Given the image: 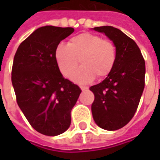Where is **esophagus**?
Returning a JSON list of instances; mask_svg holds the SVG:
<instances>
[{"instance_id":"obj_1","label":"esophagus","mask_w":160,"mask_h":160,"mask_svg":"<svg viewBox=\"0 0 160 160\" xmlns=\"http://www.w3.org/2000/svg\"><path fill=\"white\" fill-rule=\"evenodd\" d=\"M80 88L82 91H86V90H88V87H85V86H80Z\"/></svg>"}]
</instances>
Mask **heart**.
<instances>
[{
  "mask_svg": "<svg viewBox=\"0 0 160 160\" xmlns=\"http://www.w3.org/2000/svg\"><path fill=\"white\" fill-rule=\"evenodd\" d=\"M55 61L65 77H70L79 60L82 67L73 75L72 80L79 83L92 82L94 77L104 78L113 69L117 50L111 41L89 33L71 38L68 44L59 43L54 52Z\"/></svg>",
  "mask_w": 160,
  "mask_h": 160,
  "instance_id": "heart-1",
  "label": "heart"
}]
</instances>
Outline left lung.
Masks as SVG:
<instances>
[{
  "label": "left lung",
  "mask_w": 160,
  "mask_h": 160,
  "mask_svg": "<svg viewBox=\"0 0 160 160\" xmlns=\"http://www.w3.org/2000/svg\"><path fill=\"white\" fill-rule=\"evenodd\" d=\"M113 42L117 59L112 71L90 90L94 94L92 113L102 129L115 131L126 126L136 112L144 89L145 61L136 42L109 26L92 28Z\"/></svg>",
  "instance_id": "obj_1"
}]
</instances>
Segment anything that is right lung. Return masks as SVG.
<instances>
[{
    "mask_svg": "<svg viewBox=\"0 0 160 160\" xmlns=\"http://www.w3.org/2000/svg\"><path fill=\"white\" fill-rule=\"evenodd\" d=\"M73 28L45 26L36 29L18 46L13 60L11 82L18 107L37 132L55 136L71 124V110L81 93L65 79L54 52Z\"/></svg>",
    "mask_w": 160,
    "mask_h": 160,
    "instance_id": "right-lung-1",
    "label": "right lung"
}]
</instances>
